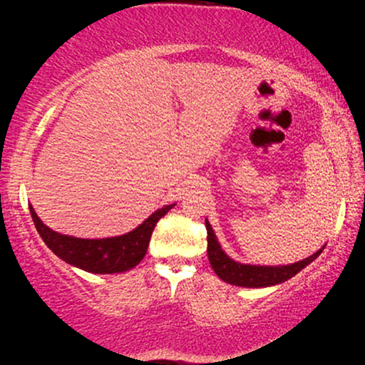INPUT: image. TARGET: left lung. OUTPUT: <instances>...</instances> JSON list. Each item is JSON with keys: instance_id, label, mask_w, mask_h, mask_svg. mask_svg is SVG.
Segmentation results:
<instances>
[{"instance_id": "obj_1", "label": "left lung", "mask_w": 365, "mask_h": 365, "mask_svg": "<svg viewBox=\"0 0 365 365\" xmlns=\"http://www.w3.org/2000/svg\"><path fill=\"white\" fill-rule=\"evenodd\" d=\"M206 229H207V257L209 262L217 274L219 279L224 282L232 284V286L241 287H269L276 286V284L286 282L287 279L296 276L301 272L304 267L309 266L312 261H316L319 254L324 251L326 244L302 261H297L294 264H282V266H259V264H244L239 261H234L229 257L226 251L221 247L217 241L216 232L209 221L206 219Z\"/></svg>"}]
</instances>
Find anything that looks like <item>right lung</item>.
I'll list each match as a JSON object with an SVG mask.
<instances>
[{
  "label": "right lung",
  "instance_id": "1",
  "mask_svg": "<svg viewBox=\"0 0 365 365\" xmlns=\"http://www.w3.org/2000/svg\"><path fill=\"white\" fill-rule=\"evenodd\" d=\"M174 206L176 204H166L154 211L146 221H143L133 231L121 234V236L103 239H83L53 231L38 217L31 204H29V212H31L34 226H36L39 236L43 237L44 244L59 259L86 272L114 274L129 271L143 261L158 221L166 216L168 211H171Z\"/></svg>",
  "mask_w": 365,
  "mask_h": 365
}]
</instances>
